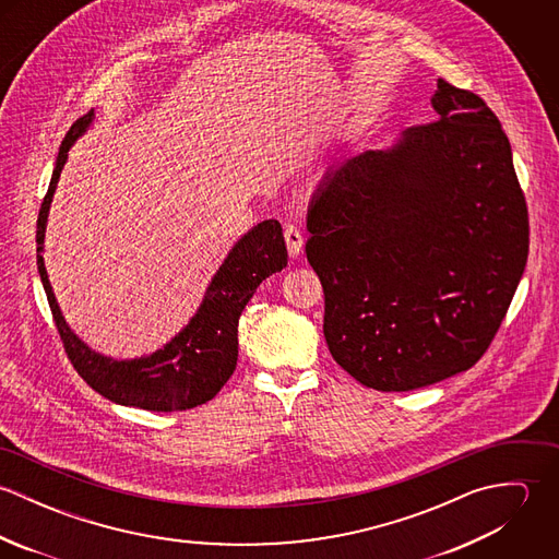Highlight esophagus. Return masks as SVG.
Listing matches in <instances>:
<instances>
[{
	"mask_svg": "<svg viewBox=\"0 0 559 559\" xmlns=\"http://www.w3.org/2000/svg\"><path fill=\"white\" fill-rule=\"evenodd\" d=\"M284 239H286V247H288V253H290V258H297V255H301V249H304V233L297 228V226H293V224H288L286 228H284Z\"/></svg>",
	"mask_w": 559,
	"mask_h": 559,
	"instance_id": "esophagus-1",
	"label": "esophagus"
}]
</instances>
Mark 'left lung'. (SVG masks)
Segmentation results:
<instances>
[{"label": "left lung", "mask_w": 559, "mask_h": 559, "mask_svg": "<svg viewBox=\"0 0 559 559\" xmlns=\"http://www.w3.org/2000/svg\"><path fill=\"white\" fill-rule=\"evenodd\" d=\"M430 103L435 122L337 163L308 211L326 346L379 392L469 370L527 262L525 195L497 116L445 80Z\"/></svg>", "instance_id": "1"}]
</instances>
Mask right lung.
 I'll use <instances>...</instances> for the list:
<instances>
[{
  "label": "right lung",
  "mask_w": 559,
  "mask_h": 559,
  "mask_svg": "<svg viewBox=\"0 0 559 559\" xmlns=\"http://www.w3.org/2000/svg\"><path fill=\"white\" fill-rule=\"evenodd\" d=\"M92 120L94 111H87L67 133L38 213L36 262L51 314L73 368L100 396L146 411L193 408L215 399L233 377L239 359L240 314L262 280L288 264L282 226L277 219H264L242 235L213 275L193 319L153 355L111 359L92 350L62 317L43 258L47 217L62 167L71 146L87 131Z\"/></svg>",
  "instance_id": "add662e5"
}]
</instances>
